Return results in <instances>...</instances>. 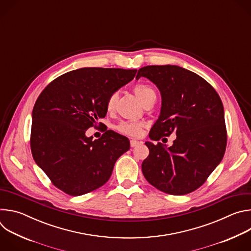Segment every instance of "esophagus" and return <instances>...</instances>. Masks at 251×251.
Wrapping results in <instances>:
<instances>
[{
  "instance_id": "esophagus-1",
  "label": "esophagus",
  "mask_w": 251,
  "mask_h": 251,
  "mask_svg": "<svg viewBox=\"0 0 251 251\" xmlns=\"http://www.w3.org/2000/svg\"><path fill=\"white\" fill-rule=\"evenodd\" d=\"M139 144H140V142H139L138 140H135V139H131V140H130V145H131L132 148L137 147Z\"/></svg>"
}]
</instances>
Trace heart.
I'll return each instance as SVG.
<instances>
[{"mask_svg": "<svg viewBox=\"0 0 251 251\" xmlns=\"http://www.w3.org/2000/svg\"><path fill=\"white\" fill-rule=\"evenodd\" d=\"M133 92L140 99V101L144 104L151 97L156 96L154 89L145 83H138L133 87ZM117 93H112L106 101V109L107 111L112 112L115 109L117 102ZM116 130L123 135L137 137L142 132V124L139 122L132 121H122L116 126Z\"/></svg>", "mask_w": 251, "mask_h": 251, "instance_id": "heart-1", "label": "heart"}]
</instances>
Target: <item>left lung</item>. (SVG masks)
I'll list each match as a JSON object with an SVG mask.
<instances>
[{
    "instance_id": "left-lung-1",
    "label": "left lung",
    "mask_w": 251,
    "mask_h": 251,
    "mask_svg": "<svg viewBox=\"0 0 251 251\" xmlns=\"http://www.w3.org/2000/svg\"><path fill=\"white\" fill-rule=\"evenodd\" d=\"M159 88L161 113L149 137L159 141L176 134L173 145L146 142L149 156L142 163L146 180L175 196L199 189L222 162L226 148L224 105L202 77L177 65H148L138 70Z\"/></svg>"
}]
</instances>
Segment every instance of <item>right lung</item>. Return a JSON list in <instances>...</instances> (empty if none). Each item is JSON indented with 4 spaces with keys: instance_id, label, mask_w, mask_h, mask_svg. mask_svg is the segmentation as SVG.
I'll return each mask as SVG.
<instances>
[{
    "instance_id": "obj_1",
    "label": "right lung",
    "mask_w": 251,
    "mask_h": 251,
    "mask_svg": "<svg viewBox=\"0 0 251 251\" xmlns=\"http://www.w3.org/2000/svg\"><path fill=\"white\" fill-rule=\"evenodd\" d=\"M136 73L137 69L79 68L58 76L40 94L31 115L30 149L35 163L57 189L76 197L109 180L130 142L111 130L97 140L85 132L105 117L107 99Z\"/></svg>"
}]
</instances>
